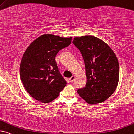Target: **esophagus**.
Listing matches in <instances>:
<instances>
[{
	"label": "esophagus",
	"instance_id": "obj_1",
	"mask_svg": "<svg viewBox=\"0 0 134 134\" xmlns=\"http://www.w3.org/2000/svg\"><path fill=\"white\" fill-rule=\"evenodd\" d=\"M74 79H75V76H72V77H71L70 79H69V81H70V82H73Z\"/></svg>",
	"mask_w": 134,
	"mask_h": 134
}]
</instances>
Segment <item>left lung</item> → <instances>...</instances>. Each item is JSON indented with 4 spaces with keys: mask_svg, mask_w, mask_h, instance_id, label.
<instances>
[{
    "mask_svg": "<svg viewBox=\"0 0 134 134\" xmlns=\"http://www.w3.org/2000/svg\"><path fill=\"white\" fill-rule=\"evenodd\" d=\"M72 43L84 58L87 82L78 94L89 104L105 101L116 89L119 69L117 57L108 45L93 36L74 37Z\"/></svg>",
    "mask_w": 134,
    "mask_h": 134,
    "instance_id": "obj_1",
    "label": "left lung"
}]
</instances>
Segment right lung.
Returning <instances> with one entry per match:
<instances>
[{
  "label": "right lung",
  "mask_w": 134,
  "mask_h": 134,
  "mask_svg": "<svg viewBox=\"0 0 134 134\" xmlns=\"http://www.w3.org/2000/svg\"><path fill=\"white\" fill-rule=\"evenodd\" d=\"M72 37L46 34L28 46L21 61L20 74L27 93L36 100L50 103L60 95L67 82L61 75L55 57L71 43Z\"/></svg>",
  "instance_id": "add662e5"
}]
</instances>
